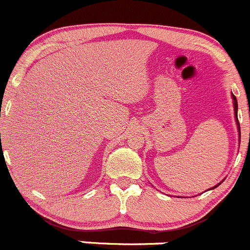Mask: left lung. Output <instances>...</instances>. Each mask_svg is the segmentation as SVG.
Returning <instances> with one entry per match:
<instances>
[{
    "instance_id": "8db88e82",
    "label": "left lung",
    "mask_w": 250,
    "mask_h": 250,
    "mask_svg": "<svg viewBox=\"0 0 250 250\" xmlns=\"http://www.w3.org/2000/svg\"><path fill=\"white\" fill-rule=\"evenodd\" d=\"M231 97H232V101H233V110H235V120H236V125H237V130H238V142L241 143V127H240V123H238V118H237V110H238L237 100H236L235 95H233L232 92H231ZM221 182H224V181H221ZM221 182L219 183V184H217V185H214V187H213V188H210L209 190L215 189V188H217V187H219V185L221 184Z\"/></svg>"
}]
</instances>
